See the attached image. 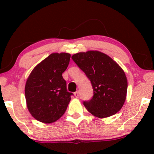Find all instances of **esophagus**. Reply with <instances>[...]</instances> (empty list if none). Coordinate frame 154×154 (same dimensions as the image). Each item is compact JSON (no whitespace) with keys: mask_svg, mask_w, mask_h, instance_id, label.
I'll list each match as a JSON object with an SVG mask.
<instances>
[{"mask_svg":"<svg viewBox=\"0 0 154 154\" xmlns=\"http://www.w3.org/2000/svg\"><path fill=\"white\" fill-rule=\"evenodd\" d=\"M74 96L75 97H79V91H76V92H74Z\"/></svg>","mask_w":154,"mask_h":154,"instance_id":"esophagus-1","label":"esophagus"}]
</instances>
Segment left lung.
Listing matches in <instances>:
<instances>
[{
	"label": "left lung",
	"instance_id": "left-lung-1",
	"mask_svg": "<svg viewBox=\"0 0 154 154\" xmlns=\"http://www.w3.org/2000/svg\"><path fill=\"white\" fill-rule=\"evenodd\" d=\"M91 81L94 95L83 104L94 116L104 119L121 110L125 102L128 80L121 66L97 50L79 52L71 57Z\"/></svg>",
	"mask_w": 154,
	"mask_h": 154
}]
</instances>
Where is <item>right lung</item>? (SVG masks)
<instances>
[{"mask_svg":"<svg viewBox=\"0 0 154 154\" xmlns=\"http://www.w3.org/2000/svg\"><path fill=\"white\" fill-rule=\"evenodd\" d=\"M70 57L71 54L66 52L52 53L34 67L27 79V108L31 116L41 123H54L66 110L73 94L67 92L62 73Z\"/></svg>","mask_w":154,"mask_h":154,"instance_id":"right-lung-1","label":"right lung"}]
</instances>
